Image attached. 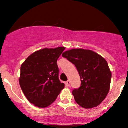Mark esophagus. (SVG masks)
<instances>
[{"label":"esophagus","instance_id":"34e87169","mask_svg":"<svg viewBox=\"0 0 128 128\" xmlns=\"http://www.w3.org/2000/svg\"><path fill=\"white\" fill-rule=\"evenodd\" d=\"M65 84L66 86H70V84H71V82H70V80H68V81H66L65 82Z\"/></svg>","mask_w":128,"mask_h":128}]
</instances>
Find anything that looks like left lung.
Returning <instances> with one entry per match:
<instances>
[{
    "mask_svg": "<svg viewBox=\"0 0 128 128\" xmlns=\"http://www.w3.org/2000/svg\"><path fill=\"white\" fill-rule=\"evenodd\" d=\"M76 66L81 86L72 93L77 104L85 109L98 106L110 89L112 74L106 60L91 50L72 49L62 54Z\"/></svg>",
    "mask_w": 128,
    "mask_h": 128,
    "instance_id": "obj_1",
    "label": "left lung"
}]
</instances>
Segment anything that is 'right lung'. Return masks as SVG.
I'll use <instances>...</instances> for the list:
<instances>
[{
    "instance_id": "obj_1",
    "label": "right lung",
    "mask_w": 128,
    "mask_h": 128,
    "mask_svg": "<svg viewBox=\"0 0 128 128\" xmlns=\"http://www.w3.org/2000/svg\"><path fill=\"white\" fill-rule=\"evenodd\" d=\"M64 50V47H58L38 50L22 64L20 86L28 101L36 106L51 105L64 88L58 78L57 64Z\"/></svg>"
}]
</instances>
